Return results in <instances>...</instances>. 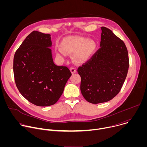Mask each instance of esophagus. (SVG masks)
I'll use <instances>...</instances> for the list:
<instances>
[{
  "instance_id": "obj_1",
  "label": "esophagus",
  "mask_w": 147,
  "mask_h": 147,
  "mask_svg": "<svg viewBox=\"0 0 147 147\" xmlns=\"http://www.w3.org/2000/svg\"><path fill=\"white\" fill-rule=\"evenodd\" d=\"M70 71H71V73L72 74H74V73H75L76 72V69L75 67H70Z\"/></svg>"
}]
</instances>
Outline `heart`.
Returning a JSON list of instances; mask_svg holds the SVG:
<instances>
[{
    "mask_svg": "<svg viewBox=\"0 0 147 147\" xmlns=\"http://www.w3.org/2000/svg\"><path fill=\"white\" fill-rule=\"evenodd\" d=\"M61 51L57 52L58 57L62 59L65 54H71L74 52L73 59L77 63L87 61L96 49V42L92 39L87 38L73 36L66 38L60 45Z\"/></svg>",
    "mask_w": 147,
    "mask_h": 147,
    "instance_id": "1",
    "label": "heart"
}]
</instances>
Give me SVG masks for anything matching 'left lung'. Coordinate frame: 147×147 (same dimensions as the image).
Listing matches in <instances>:
<instances>
[{
  "label": "left lung",
  "instance_id": "1",
  "mask_svg": "<svg viewBox=\"0 0 147 147\" xmlns=\"http://www.w3.org/2000/svg\"><path fill=\"white\" fill-rule=\"evenodd\" d=\"M101 30L100 48L77 69L82 96L95 104L108 102L119 94L129 67L124 42L109 28L102 27Z\"/></svg>",
  "mask_w": 147,
  "mask_h": 147
}]
</instances>
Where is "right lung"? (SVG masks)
<instances>
[{
    "label": "right lung",
    "instance_id": "1",
    "mask_svg": "<svg viewBox=\"0 0 147 147\" xmlns=\"http://www.w3.org/2000/svg\"><path fill=\"white\" fill-rule=\"evenodd\" d=\"M50 34L34 31L16 51L13 72L16 86L27 100L39 107L57 102L71 76L66 66H58L52 58Z\"/></svg>",
    "mask_w": 147,
    "mask_h": 147
}]
</instances>
